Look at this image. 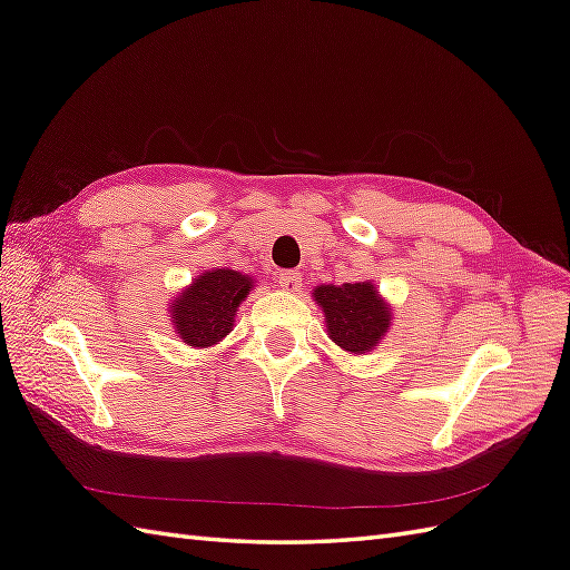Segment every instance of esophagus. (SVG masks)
Instances as JSON below:
<instances>
[{
    "mask_svg": "<svg viewBox=\"0 0 570 570\" xmlns=\"http://www.w3.org/2000/svg\"><path fill=\"white\" fill-rule=\"evenodd\" d=\"M275 281H278V285L285 292H299V287H302V275L295 271H281L278 275H275Z\"/></svg>",
    "mask_w": 570,
    "mask_h": 570,
    "instance_id": "esophagus-1",
    "label": "esophagus"
}]
</instances>
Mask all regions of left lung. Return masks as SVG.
I'll return each instance as SVG.
<instances>
[{
	"mask_svg": "<svg viewBox=\"0 0 570 570\" xmlns=\"http://www.w3.org/2000/svg\"><path fill=\"white\" fill-rule=\"evenodd\" d=\"M312 297L323 312L327 337L342 352L368 354L390 333L392 306L371 281L318 285Z\"/></svg>",
	"mask_w": 570,
	"mask_h": 570,
	"instance_id": "8db88e82",
	"label": "left lung"
}]
</instances>
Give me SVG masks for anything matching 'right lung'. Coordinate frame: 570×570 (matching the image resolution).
I'll use <instances>...</instances> for the list:
<instances>
[{
	"label": "right lung",
	"mask_w": 570,
	"mask_h": 570,
	"mask_svg": "<svg viewBox=\"0 0 570 570\" xmlns=\"http://www.w3.org/2000/svg\"><path fill=\"white\" fill-rule=\"evenodd\" d=\"M254 283V275L233 268L199 273L168 302L176 335L195 350H206L223 342V337L233 331L239 304L256 287Z\"/></svg>",
	"instance_id": "add662e5"
}]
</instances>
